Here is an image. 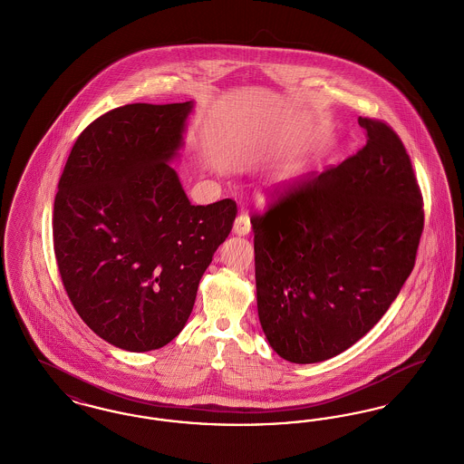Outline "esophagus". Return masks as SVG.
I'll use <instances>...</instances> for the list:
<instances>
[{
    "instance_id": "34e87169",
    "label": "esophagus",
    "mask_w": 464,
    "mask_h": 464,
    "mask_svg": "<svg viewBox=\"0 0 464 464\" xmlns=\"http://www.w3.org/2000/svg\"><path fill=\"white\" fill-rule=\"evenodd\" d=\"M235 233L237 235H240V237H245V235H248L250 233V229H252V226H250V216L246 214V212H242L238 218H237V221H235Z\"/></svg>"
}]
</instances>
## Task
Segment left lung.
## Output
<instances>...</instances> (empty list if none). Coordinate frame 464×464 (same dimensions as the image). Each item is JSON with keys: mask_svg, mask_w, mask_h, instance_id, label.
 Here are the masks:
<instances>
[{"mask_svg": "<svg viewBox=\"0 0 464 464\" xmlns=\"http://www.w3.org/2000/svg\"><path fill=\"white\" fill-rule=\"evenodd\" d=\"M367 144L299 179L252 216L261 327L292 363L343 353L382 318L416 265L424 210L411 158L384 121Z\"/></svg>", "mask_w": 464, "mask_h": 464, "instance_id": "1", "label": "left lung"}]
</instances>
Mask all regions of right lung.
<instances>
[{
    "label": "right lung",
    "instance_id": "right-lung-1",
    "mask_svg": "<svg viewBox=\"0 0 464 464\" xmlns=\"http://www.w3.org/2000/svg\"><path fill=\"white\" fill-rule=\"evenodd\" d=\"M193 102L127 104L76 139L53 203L59 273L82 320L127 352L184 329L199 280L237 218L226 198L191 205L170 167Z\"/></svg>",
    "mask_w": 464,
    "mask_h": 464
}]
</instances>
